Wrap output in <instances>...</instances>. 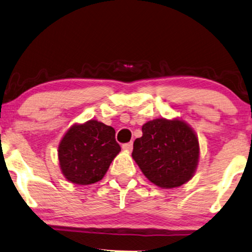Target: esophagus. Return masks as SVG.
<instances>
[{
  "label": "esophagus",
  "mask_w": 252,
  "mask_h": 252,
  "mask_svg": "<svg viewBox=\"0 0 252 252\" xmlns=\"http://www.w3.org/2000/svg\"><path fill=\"white\" fill-rule=\"evenodd\" d=\"M123 149L125 151H127V152H130V151L133 150V143H132V142H129V143L123 144Z\"/></svg>",
  "instance_id": "34e87169"
}]
</instances>
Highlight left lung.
Here are the masks:
<instances>
[{"instance_id": "left-lung-1", "label": "left lung", "mask_w": 252, "mask_h": 252, "mask_svg": "<svg viewBox=\"0 0 252 252\" xmlns=\"http://www.w3.org/2000/svg\"><path fill=\"white\" fill-rule=\"evenodd\" d=\"M132 157L149 181L174 189L191 180L199 163V140L184 120L158 118L142 126Z\"/></svg>"}]
</instances>
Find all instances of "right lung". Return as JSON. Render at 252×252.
<instances>
[{"label": "right lung", "mask_w": 252, "mask_h": 252, "mask_svg": "<svg viewBox=\"0 0 252 252\" xmlns=\"http://www.w3.org/2000/svg\"><path fill=\"white\" fill-rule=\"evenodd\" d=\"M111 126L97 120L74 124L61 138L58 158L64 178L77 185L101 181L120 152Z\"/></svg>", "instance_id": "right-lung-1"}]
</instances>
